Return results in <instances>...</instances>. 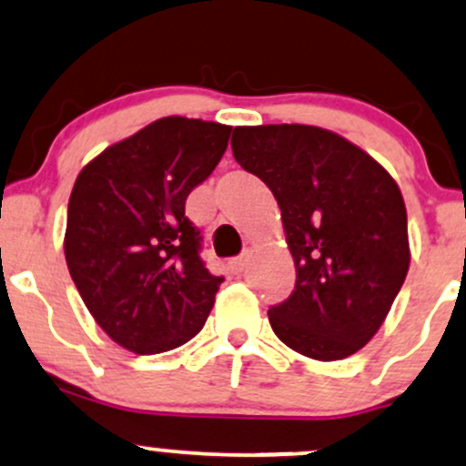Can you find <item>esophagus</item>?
Instances as JSON below:
<instances>
[{
  "instance_id": "obj_1",
  "label": "esophagus",
  "mask_w": 466,
  "mask_h": 466,
  "mask_svg": "<svg viewBox=\"0 0 466 466\" xmlns=\"http://www.w3.org/2000/svg\"><path fill=\"white\" fill-rule=\"evenodd\" d=\"M248 254H243V256H238V258H232L229 260V269L234 271V274H243L245 271V267H248Z\"/></svg>"
}]
</instances>
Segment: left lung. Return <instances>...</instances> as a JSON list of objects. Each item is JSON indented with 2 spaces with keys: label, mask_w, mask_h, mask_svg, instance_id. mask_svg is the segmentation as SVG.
I'll return each mask as SVG.
<instances>
[{
  "label": "left lung",
  "mask_w": 466,
  "mask_h": 466,
  "mask_svg": "<svg viewBox=\"0 0 466 466\" xmlns=\"http://www.w3.org/2000/svg\"><path fill=\"white\" fill-rule=\"evenodd\" d=\"M232 153L274 192L296 263V289L267 313L278 339L318 361L355 355L381 329L410 269L397 181L319 127H237Z\"/></svg>",
  "instance_id": "8db88e82"
}]
</instances>
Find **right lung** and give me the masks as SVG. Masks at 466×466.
Returning <instances> with one entry per match:
<instances>
[{
	"label": "right lung",
	"instance_id": "obj_1",
	"mask_svg": "<svg viewBox=\"0 0 466 466\" xmlns=\"http://www.w3.org/2000/svg\"><path fill=\"white\" fill-rule=\"evenodd\" d=\"M232 127L168 116L111 144L78 173L67 206L66 260L85 307L122 349L157 355L192 339L223 278L203 265L186 217Z\"/></svg>",
	"mask_w": 466,
	"mask_h": 466
}]
</instances>
